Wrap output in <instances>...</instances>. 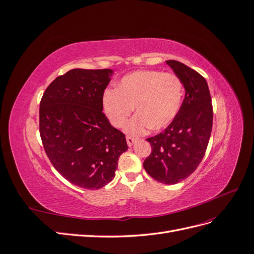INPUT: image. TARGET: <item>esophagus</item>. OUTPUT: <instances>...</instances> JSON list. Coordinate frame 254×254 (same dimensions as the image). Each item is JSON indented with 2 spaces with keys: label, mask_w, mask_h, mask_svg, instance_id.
I'll return each mask as SVG.
<instances>
[{
  "label": "esophagus",
  "mask_w": 254,
  "mask_h": 254,
  "mask_svg": "<svg viewBox=\"0 0 254 254\" xmlns=\"http://www.w3.org/2000/svg\"><path fill=\"white\" fill-rule=\"evenodd\" d=\"M126 141H127V144H128L129 147H131V146L136 142V139H135V137L127 136V137H126Z\"/></svg>",
  "instance_id": "obj_1"
}]
</instances>
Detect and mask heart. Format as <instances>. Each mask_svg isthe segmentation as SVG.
<instances>
[{
	"mask_svg": "<svg viewBox=\"0 0 254 254\" xmlns=\"http://www.w3.org/2000/svg\"><path fill=\"white\" fill-rule=\"evenodd\" d=\"M183 97V84L178 76L153 70L130 73L123 77L117 90H106L103 107L114 127L126 124L135 108L136 114L125 127L130 135H140L148 129L167 127L176 118Z\"/></svg>",
	"mask_w": 254,
	"mask_h": 254,
	"instance_id": "1",
	"label": "heart"
}]
</instances>
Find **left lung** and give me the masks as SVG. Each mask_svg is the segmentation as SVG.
Instances as JSON below:
<instances>
[{"label":"left lung","mask_w":254,"mask_h":254,"mask_svg":"<svg viewBox=\"0 0 254 254\" xmlns=\"http://www.w3.org/2000/svg\"><path fill=\"white\" fill-rule=\"evenodd\" d=\"M165 63L182 81L186 95L168 127L147 139L152 150L143 166L158 182L176 184L201 162L211 136L213 108L207 82L200 74L179 61Z\"/></svg>","instance_id":"8db88e82"}]
</instances>
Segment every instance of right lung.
Segmentation results:
<instances>
[{
	"mask_svg": "<svg viewBox=\"0 0 254 254\" xmlns=\"http://www.w3.org/2000/svg\"><path fill=\"white\" fill-rule=\"evenodd\" d=\"M113 71L73 68L58 76L43 93L40 135L57 172L81 189L108 184L128 149L124 133L103 113V95Z\"/></svg>",
	"mask_w": 254,
	"mask_h": 254,
	"instance_id": "right-lung-1",
	"label": "right lung"
}]
</instances>
